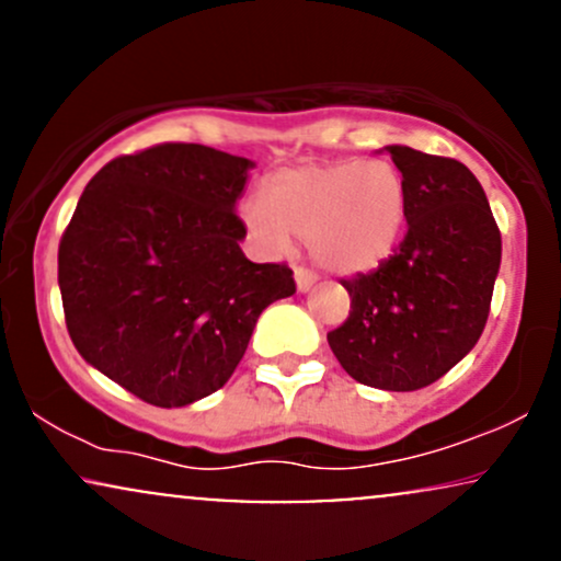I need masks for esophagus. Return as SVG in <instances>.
<instances>
[{"label":"esophagus","instance_id":"esophagus-1","mask_svg":"<svg viewBox=\"0 0 561 561\" xmlns=\"http://www.w3.org/2000/svg\"><path fill=\"white\" fill-rule=\"evenodd\" d=\"M319 276L311 272V268H295V285H298V293H308L313 285H317Z\"/></svg>","mask_w":561,"mask_h":561}]
</instances>
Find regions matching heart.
I'll return each instance as SVG.
<instances>
[{"mask_svg": "<svg viewBox=\"0 0 561 561\" xmlns=\"http://www.w3.org/2000/svg\"><path fill=\"white\" fill-rule=\"evenodd\" d=\"M240 216L268 250H285L289 234L332 274H364L388 261L409 216L403 173L382 158L306 163L274 173L266 197L242 199Z\"/></svg>", "mask_w": 561, "mask_h": 561, "instance_id": "heart-1", "label": "heart"}]
</instances>
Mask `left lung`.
Segmentation results:
<instances>
[{"label": "left lung", "instance_id": "obj_1", "mask_svg": "<svg viewBox=\"0 0 561 561\" xmlns=\"http://www.w3.org/2000/svg\"><path fill=\"white\" fill-rule=\"evenodd\" d=\"M385 150L409 190V231L375 272L343 279L351 313L327 340L356 382L409 392L440 379L480 340L501 231L465 163L403 145Z\"/></svg>", "mask_w": 561, "mask_h": 561}]
</instances>
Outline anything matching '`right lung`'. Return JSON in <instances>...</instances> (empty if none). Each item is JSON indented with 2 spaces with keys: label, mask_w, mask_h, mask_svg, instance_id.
I'll return each mask as SVG.
<instances>
[{
  "label": "right lung",
  "mask_w": 561,
  "mask_h": 561,
  "mask_svg": "<svg viewBox=\"0 0 561 561\" xmlns=\"http://www.w3.org/2000/svg\"><path fill=\"white\" fill-rule=\"evenodd\" d=\"M253 165L169 141L111 160L76 205L57 253L70 340L141 401L179 409L224 388L263 308L295 293L285 263L240 248Z\"/></svg>",
  "instance_id": "add662e5"
}]
</instances>
